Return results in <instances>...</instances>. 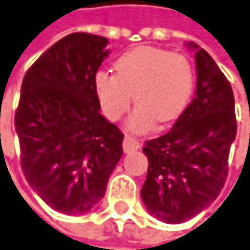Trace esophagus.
Here are the masks:
<instances>
[{
  "mask_svg": "<svg viewBox=\"0 0 250 250\" xmlns=\"http://www.w3.org/2000/svg\"><path fill=\"white\" fill-rule=\"evenodd\" d=\"M140 148L139 140L131 137V136H125V141H123V150L125 153H131V151H136Z\"/></svg>",
  "mask_w": 250,
  "mask_h": 250,
  "instance_id": "obj_1",
  "label": "esophagus"
}]
</instances>
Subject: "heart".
<instances>
[{
  "label": "heart",
  "instance_id": "1",
  "mask_svg": "<svg viewBox=\"0 0 250 250\" xmlns=\"http://www.w3.org/2000/svg\"><path fill=\"white\" fill-rule=\"evenodd\" d=\"M116 75L97 72L95 93L103 114L119 120L128 110L133 93L139 102L127 127L144 131L155 122L168 123L181 116L195 89V70L181 53L143 46L123 53L114 63Z\"/></svg>",
  "mask_w": 250,
  "mask_h": 250
}]
</instances>
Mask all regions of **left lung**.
Returning <instances> with one entry per match:
<instances>
[{"mask_svg": "<svg viewBox=\"0 0 250 250\" xmlns=\"http://www.w3.org/2000/svg\"><path fill=\"white\" fill-rule=\"evenodd\" d=\"M195 97L168 133L144 143L148 158L141 199L157 219L180 224L216 198L228 175L230 144L236 137L230 83L209 53L194 42Z\"/></svg>", "mask_w": 250, "mask_h": 250, "instance_id": "8db88e82", "label": "left lung"}]
</instances>
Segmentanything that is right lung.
I'll use <instances>...</instances> for the list:
<instances>
[{"label":"right lung","mask_w":250,"mask_h":250,"mask_svg":"<svg viewBox=\"0 0 250 250\" xmlns=\"http://www.w3.org/2000/svg\"><path fill=\"white\" fill-rule=\"evenodd\" d=\"M104 37L75 32L43 52L23 76L15 130L23 175L55 211L79 215L103 198L125 134L100 114L95 76Z\"/></svg>","instance_id":"add662e5"}]
</instances>
